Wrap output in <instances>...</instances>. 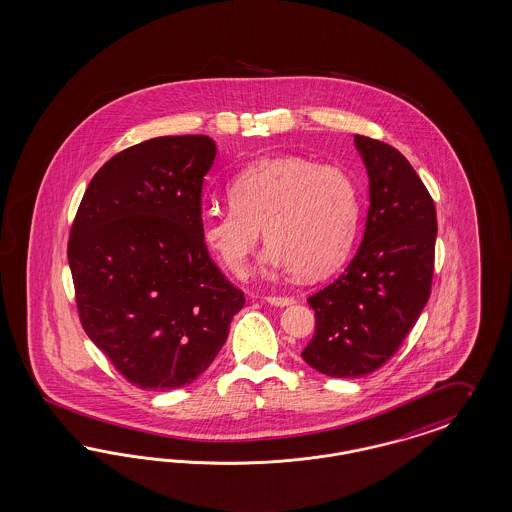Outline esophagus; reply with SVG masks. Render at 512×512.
<instances>
[{
	"label": "esophagus",
	"mask_w": 512,
	"mask_h": 512,
	"mask_svg": "<svg viewBox=\"0 0 512 512\" xmlns=\"http://www.w3.org/2000/svg\"><path fill=\"white\" fill-rule=\"evenodd\" d=\"M266 302H268V304H272V306H291V304H295V299H293V297H278V295H270V297H266Z\"/></svg>",
	"instance_id": "obj_1"
}]
</instances>
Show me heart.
<instances>
[{
    "label": "heart",
    "mask_w": 512,
    "mask_h": 512,
    "mask_svg": "<svg viewBox=\"0 0 512 512\" xmlns=\"http://www.w3.org/2000/svg\"><path fill=\"white\" fill-rule=\"evenodd\" d=\"M230 208L206 210L200 236L232 274L246 270L261 229L265 263L321 278L344 263L359 227L361 196L352 176L300 157L251 164L229 183Z\"/></svg>",
    "instance_id": "heart-1"
}]
</instances>
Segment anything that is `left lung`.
Listing matches in <instances>:
<instances>
[{"label": "left lung", "instance_id": "8db88e82", "mask_svg": "<svg viewBox=\"0 0 512 512\" xmlns=\"http://www.w3.org/2000/svg\"><path fill=\"white\" fill-rule=\"evenodd\" d=\"M369 176L365 234L335 282L308 297L316 333L302 359L331 378L380 369L427 304L437 212L410 162L388 143L353 136Z\"/></svg>", "mask_w": 512, "mask_h": 512}]
</instances>
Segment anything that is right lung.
I'll list each match as a JSON object with an SVG mask.
<instances>
[{
    "label": "right lung",
    "mask_w": 512,
    "mask_h": 512,
    "mask_svg": "<svg viewBox=\"0 0 512 512\" xmlns=\"http://www.w3.org/2000/svg\"><path fill=\"white\" fill-rule=\"evenodd\" d=\"M208 136H160L107 160L75 215L68 244L79 318L128 382L191 384L212 365L244 308L200 236Z\"/></svg>",
    "instance_id": "1"
}]
</instances>
